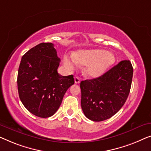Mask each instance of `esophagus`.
<instances>
[{"label":"esophagus","instance_id":"1","mask_svg":"<svg viewBox=\"0 0 151 151\" xmlns=\"http://www.w3.org/2000/svg\"><path fill=\"white\" fill-rule=\"evenodd\" d=\"M81 82V78L78 76H75V83L76 84H78Z\"/></svg>","mask_w":151,"mask_h":151}]
</instances>
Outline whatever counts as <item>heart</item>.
Masks as SVG:
<instances>
[{
  "label": "heart",
  "instance_id": "obj_1",
  "mask_svg": "<svg viewBox=\"0 0 151 151\" xmlns=\"http://www.w3.org/2000/svg\"><path fill=\"white\" fill-rule=\"evenodd\" d=\"M116 57L111 52L103 49L81 50L72 57L65 56L63 63L70 70L79 65H86L85 75L91 78L101 76L115 63Z\"/></svg>",
  "mask_w": 151,
  "mask_h": 151
}]
</instances>
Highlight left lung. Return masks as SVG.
Here are the masks:
<instances>
[{
  "label": "left lung",
  "instance_id": "8db88e82",
  "mask_svg": "<svg viewBox=\"0 0 151 151\" xmlns=\"http://www.w3.org/2000/svg\"><path fill=\"white\" fill-rule=\"evenodd\" d=\"M133 72L131 61L123 60L99 77L82 81L81 104L85 116L100 122L115 115L130 92Z\"/></svg>",
  "mask_w": 151,
  "mask_h": 151
}]
</instances>
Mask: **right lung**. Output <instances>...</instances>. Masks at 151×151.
Segmentation results:
<instances>
[{"label":"right lung","mask_w":151,"mask_h":151,"mask_svg":"<svg viewBox=\"0 0 151 151\" xmlns=\"http://www.w3.org/2000/svg\"><path fill=\"white\" fill-rule=\"evenodd\" d=\"M60 59L52 43H41L23 55L18 73L19 97L33 115L48 118L55 114L70 87L73 75L57 73Z\"/></svg>","instance_id":"add662e5"}]
</instances>
